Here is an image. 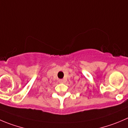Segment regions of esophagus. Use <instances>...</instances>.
Listing matches in <instances>:
<instances>
[{
    "instance_id": "1",
    "label": "esophagus",
    "mask_w": 128,
    "mask_h": 128,
    "mask_svg": "<svg viewBox=\"0 0 128 128\" xmlns=\"http://www.w3.org/2000/svg\"><path fill=\"white\" fill-rule=\"evenodd\" d=\"M59 82H60V83H63V82H64V80H63V79H60V80H59Z\"/></svg>"
}]
</instances>
